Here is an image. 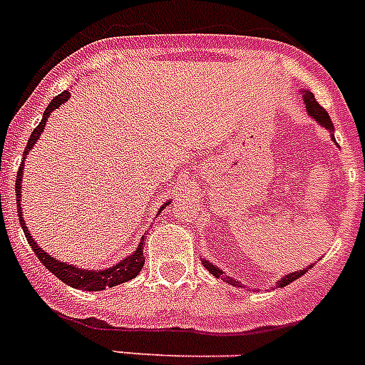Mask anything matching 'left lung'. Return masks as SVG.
I'll return each instance as SVG.
<instances>
[{"instance_id": "left-lung-1", "label": "left lung", "mask_w": 365, "mask_h": 365, "mask_svg": "<svg viewBox=\"0 0 365 365\" xmlns=\"http://www.w3.org/2000/svg\"><path fill=\"white\" fill-rule=\"evenodd\" d=\"M302 96H304L306 111L310 113L312 118H315V120L319 122L321 125H324V128H327V130L332 131V130H334V125H332V120H330L329 113L324 111L323 107H321L319 103H317V100H315L314 94L308 93V91H304V94H302ZM204 267H206L207 271H210L211 274H213V277H220V278H222V280H225V282H228V284H232V286H237V284H240V282H235L234 278L225 277V274H222V271H220L219 267H215V265H213V263L206 262V259H204ZM304 272H306V271H297V272H292V274H287V277H284V278H282V280H278V282H277V286H280V287L287 286V284H289V282L297 280V278L302 277V274H304ZM240 287H241V286H240Z\"/></svg>"}]
</instances>
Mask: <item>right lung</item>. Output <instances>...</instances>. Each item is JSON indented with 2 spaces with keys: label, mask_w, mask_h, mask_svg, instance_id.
<instances>
[{
  "label": "right lung",
  "mask_w": 365,
  "mask_h": 365,
  "mask_svg": "<svg viewBox=\"0 0 365 365\" xmlns=\"http://www.w3.org/2000/svg\"><path fill=\"white\" fill-rule=\"evenodd\" d=\"M68 98H70V93L68 91H64V93H61L59 96H55L53 100H51L50 106L46 107L44 118H42L41 124L36 125L35 130H33L31 137H29V140H27L26 150H24V158L21 159H26V155L29 154V150L33 148V145L36 143V139H38L42 131H44L46 120H48L50 113L53 111V109H57L61 103L66 102ZM21 174H24V161H21L20 168H18V173H16L18 217H20V225H21V228H24V235L27 237V243H29L31 250L36 254V258L41 259L42 265H44L48 271L53 272L55 277L59 278V280H63L64 284H68V286H72V287H78V289H87V292H100V289H106V287L118 286V284H124V282L131 280V278H135L137 274H139L140 269H143V265H145V256H143V243H145V240L140 241L139 249L131 254L130 258L122 259L118 265H115V267H111V269H106V271H85V269H78V267H73V265H66L64 262H57V259L51 258L50 254L38 249V245H36L35 240L31 237V234H29V230H27L26 222H24V217H21V207H20Z\"/></svg>",
  "instance_id": "add662e5"
}]
</instances>
